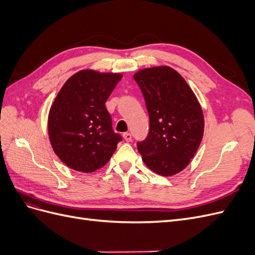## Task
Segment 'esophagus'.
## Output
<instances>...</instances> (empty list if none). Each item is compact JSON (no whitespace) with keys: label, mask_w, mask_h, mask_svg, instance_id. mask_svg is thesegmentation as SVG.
Listing matches in <instances>:
<instances>
[{"label":"esophagus","mask_w":255,"mask_h":255,"mask_svg":"<svg viewBox=\"0 0 255 255\" xmlns=\"http://www.w3.org/2000/svg\"><path fill=\"white\" fill-rule=\"evenodd\" d=\"M123 138H125L127 141H130V140H132V134L128 133V132L123 133Z\"/></svg>","instance_id":"1"}]
</instances>
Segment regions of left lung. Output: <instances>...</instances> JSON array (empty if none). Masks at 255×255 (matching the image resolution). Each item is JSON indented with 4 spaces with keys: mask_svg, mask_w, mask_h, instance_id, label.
<instances>
[{
    "mask_svg": "<svg viewBox=\"0 0 255 255\" xmlns=\"http://www.w3.org/2000/svg\"><path fill=\"white\" fill-rule=\"evenodd\" d=\"M150 119L149 134L137 142L144 164L159 175L182 171L201 143L202 109L182 76L167 66L143 69L134 74Z\"/></svg>",
    "mask_w": 255,
    "mask_h": 255,
    "instance_id": "8db88e82",
    "label": "left lung"
}]
</instances>
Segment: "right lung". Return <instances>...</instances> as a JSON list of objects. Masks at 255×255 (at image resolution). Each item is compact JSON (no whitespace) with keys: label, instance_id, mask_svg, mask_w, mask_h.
Returning a JSON list of instances; mask_svg holds the SVG:
<instances>
[{"label":"right lung","instance_id":"add662e5","mask_svg":"<svg viewBox=\"0 0 255 255\" xmlns=\"http://www.w3.org/2000/svg\"><path fill=\"white\" fill-rule=\"evenodd\" d=\"M119 73L82 70L59 90L48 120L52 148L65 165L94 172L109 161L122 140L115 133L106 100L121 80Z\"/></svg>","mask_w":255,"mask_h":255}]
</instances>
